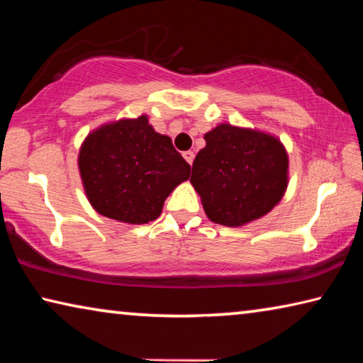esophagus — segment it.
I'll return each instance as SVG.
<instances>
[{
  "label": "esophagus",
  "instance_id": "esophagus-1",
  "mask_svg": "<svg viewBox=\"0 0 363 363\" xmlns=\"http://www.w3.org/2000/svg\"><path fill=\"white\" fill-rule=\"evenodd\" d=\"M182 157L186 158V162H187L189 164H192V163H194V158H195V155H194V152H192V150L184 152V153H182Z\"/></svg>",
  "mask_w": 363,
  "mask_h": 363
}]
</instances>
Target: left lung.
I'll return each instance as SVG.
<instances>
[{
  "instance_id": "8db88e82",
  "label": "left lung",
  "mask_w": 363,
  "mask_h": 363,
  "mask_svg": "<svg viewBox=\"0 0 363 363\" xmlns=\"http://www.w3.org/2000/svg\"><path fill=\"white\" fill-rule=\"evenodd\" d=\"M192 164V184L213 223L242 227L279 205L290 181L281 140L256 128L219 123Z\"/></svg>"
}]
</instances>
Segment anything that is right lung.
<instances>
[{"mask_svg":"<svg viewBox=\"0 0 363 363\" xmlns=\"http://www.w3.org/2000/svg\"><path fill=\"white\" fill-rule=\"evenodd\" d=\"M84 195L102 216L125 224H147L163 211L168 195L187 181L190 164L171 138L149 116L104 123L84 138L78 152Z\"/></svg>","mask_w":363,"mask_h":363,"instance_id":"right-lung-1","label":"right lung"}]
</instances>
